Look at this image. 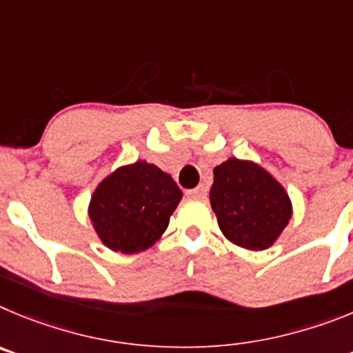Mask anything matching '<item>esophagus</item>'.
I'll use <instances>...</instances> for the list:
<instances>
[{"mask_svg":"<svg viewBox=\"0 0 353 353\" xmlns=\"http://www.w3.org/2000/svg\"><path fill=\"white\" fill-rule=\"evenodd\" d=\"M186 195L192 196V199H204L205 196V186H196V188L188 190Z\"/></svg>","mask_w":353,"mask_h":353,"instance_id":"esophagus-1","label":"esophagus"}]
</instances>
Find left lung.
<instances>
[{"label": "left lung", "instance_id": "obj_1", "mask_svg": "<svg viewBox=\"0 0 353 353\" xmlns=\"http://www.w3.org/2000/svg\"><path fill=\"white\" fill-rule=\"evenodd\" d=\"M209 200L225 237L246 250L271 246L292 216L283 186L256 163L237 158L216 167Z\"/></svg>", "mask_w": 353, "mask_h": 353}]
</instances>
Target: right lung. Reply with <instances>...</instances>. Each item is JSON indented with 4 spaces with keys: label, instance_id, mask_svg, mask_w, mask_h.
I'll list each match as a JSON object with an SVG mask.
<instances>
[{
    "label": "right lung",
    "instance_id": "1",
    "mask_svg": "<svg viewBox=\"0 0 353 353\" xmlns=\"http://www.w3.org/2000/svg\"><path fill=\"white\" fill-rule=\"evenodd\" d=\"M183 192L169 174L148 161L126 165L101 181L90 204L94 230L107 248L144 252L169 227Z\"/></svg>",
    "mask_w": 353,
    "mask_h": 353
}]
</instances>
